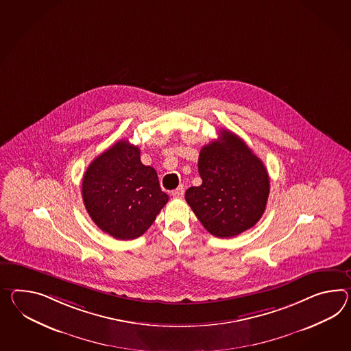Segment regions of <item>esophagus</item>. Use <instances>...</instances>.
I'll list each match as a JSON object with an SVG mask.
<instances>
[{"mask_svg":"<svg viewBox=\"0 0 351 351\" xmlns=\"http://www.w3.org/2000/svg\"><path fill=\"white\" fill-rule=\"evenodd\" d=\"M184 191H185V189H184L182 185H180L179 188L175 189V190L172 191L171 195L173 197H182V195H184Z\"/></svg>","mask_w":351,"mask_h":351,"instance_id":"esophagus-1","label":"esophagus"}]
</instances>
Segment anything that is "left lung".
Masks as SVG:
<instances>
[{
  "label": "left lung",
  "mask_w": 351,
  "mask_h": 351,
  "mask_svg": "<svg viewBox=\"0 0 351 351\" xmlns=\"http://www.w3.org/2000/svg\"><path fill=\"white\" fill-rule=\"evenodd\" d=\"M200 186L185 193L189 206L206 231L219 239L254 227L265 212L270 181L263 161L227 129L200 149Z\"/></svg>",
  "instance_id": "8db88e82"
}]
</instances>
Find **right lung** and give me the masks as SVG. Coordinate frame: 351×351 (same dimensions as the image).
Instances as JSON below:
<instances>
[{
  "instance_id": "obj_1",
  "label": "right lung",
  "mask_w": 351,
  "mask_h": 351,
  "mask_svg": "<svg viewBox=\"0 0 351 351\" xmlns=\"http://www.w3.org/2000/svg\"><path fill=\"white\" fill-rule=\"evenodd\" d=\"M82 197L95 224L117 239L142 236L169 200L156 170L141 162L139 148L125 139L90 163Z\"/></svg>"
}]
</instances>
